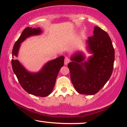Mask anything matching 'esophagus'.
I'll return each mask as SVG.
<instances>
[{
	"mask_svg": "<svg viewBox=\"0 0 127 127\" xmlns=\"http://www.w3.org/2000/svg\"><path fill=\"white\" fill-rule=\"evenodd\" d=\"M69 62H70V60H69V58L67 57H65V62H64L65 65H67V64H69Z\"/></svg>",
	"mask_w": 127,
	"mask_h": 127,
	"instance_id": "1",
	"label": "esophagus"
}]
</instances>
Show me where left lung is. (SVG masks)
Wrapping results in <instances>:
<instances>
[{
    "label": "left lung",
    "instance_id": "8db88e82",
    "mask_svg": "<svg viewBox=\"0 0 127 127\" xmlns=\"http://www.w3.org/2000/svg\"><path fill=\"white\" fill-rule=\"evenodd\" d=\"M93 33L86 40L87 50L92 55L86 61L84 54L77 51L67 65L72 84L81 94L98 93L110 79L113 69L114 50L109 34L98 27H94Z\"/></svg>",
    "mask_w": 127,
    "mask_h": 127
}]
</instances>
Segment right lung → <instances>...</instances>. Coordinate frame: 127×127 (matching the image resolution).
Listing matches in <instances>:
<instances>
[{
    "mask_svg": "<svg viewBox=\"0 0 127 127\" xmlns=\"http://www.w3.org/2000/svg\"><path fill=\"white\" fill-rule=\"evenodd\" d=\"M42 32L40 28L27 27L24 29L13 47L12 56L14 59L11 61V65L14 73L25 91L34 96L45 97L53 91L59 71L64 66L65 57L60 56L50 61L37 72H29L18 60L15 59L18 57L21 44L26 39L40 35Z\"/></svg>",
    "mask_w": 127,
    "mask_h": 127,
    "instance_id": "add662e5",
    "label": "right lung"
}]
</instances>
